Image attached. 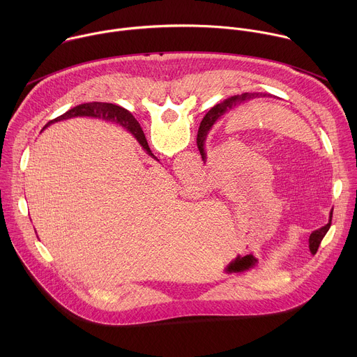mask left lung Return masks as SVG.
Listing matches in <instances>:
<instances>
[{"label":"left lung","instance_id":"1","mask_svg":"<svg viewBox=\"0 0 357 357\" xmlns=\"http://www.w3.org/2000/svg\"><path fill=\"white\" fill-rule=\"evenodd\" d=\"M254 96H256V94L243 93V94H240V96L229 97V98L223 100V103L215 106V107L211 110V114L208 116L206 123L202 124V127H200L199 131H197V141H196V142H197V148H199V151H200V155H202V160H203V161H206L205 141H206L208 132H209V130L212 128V126H213L220 117H223L227 112L233 110L234 107H237V106H240V105H244L245 101H248V100L252 98ZM332 212H333V209H332L331 213H329V222H328V225H325L324 227H321V229L312 231V234L310 236V250H311V252H317V251H318V247H319L322 238L325 237L326 231L329 230L331 223H332Z\"/></svg>","mask_w":357,"mask_h":357}]
</instances>
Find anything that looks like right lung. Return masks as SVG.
Here are the masks:
<instances>
[{"mask_svg": "<svg viewBox=\"0 0 357 357\" xmlns=\"http://www.w3.org/2000/svg\"><path fill=\"white\" fill-rule=\"evenodd\" d=\"M75 117H90V119H98V120H103V121H110V123H116L119 126H121L124 130L130 131L134 138L138 141V144L146 151V154L151 155L152 158H155L154 154H152L146 138L144 135V131L141 130L138 121L134 119V116L123 109L121 106L117 105H112V103H98V101H93V103H86V105H79L73 109H70L69 112H66L65 114L50 120L45 127H49L50 124H55L58 121H63V120H69V119H75ZM208 117V116H206ZM206 117L203 120H206ZM205 123V121H202ZM157 160V158H155ZM158 161V160H157Z\"/></svg>", "mask_w": 357, "mask_h": 357, "instance_id": "1", "label": "right lung"}]
</instances>
